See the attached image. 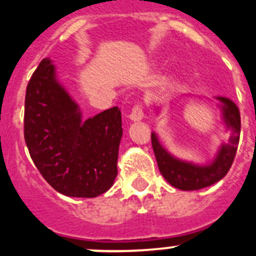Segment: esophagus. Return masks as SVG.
<instances>
[{"mask_svg":"<svg viewBox=\"0 0 256 256\" xmlns=\"http://www.w3.org/2000/svg\"><path fill=\"white\" fill-rule=\"evenodd\" d=\"M144 118V108H142V102H136L134 106L132 108L130 112V119L132 120H141Z\"/></svg>","mask_w":256,"mask_h":256,"instance_id":"1","label":"esophagus"}]
</instances>
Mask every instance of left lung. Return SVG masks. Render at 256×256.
Instances as JSON below:
<instances>
[{
	"label": "left lung",
	"instance_id": "8db88e82",
	"mask_svg": "<svg viewBox=\"0 0 256 256\" xmlns=\"http://www.w3.org/2000/svg\"><path fill=\"white\" fill-rule=\"evenodd\" d=\"M218 100L223 104L222 105L223 119L227 128L230 130V137L228 144H223L220 148L216 159L208 166H196L190 162L174 159L173 156L169 155L162 148L160 142L156 138L155 133H151V144L160 173L176 188L182 191H195V190L209 187L224 177L232 166L240 141L241 118H240L238 108L232 101L224 97H218Z\"/></svg>",
	"mask_w": 256,
	"mask_h": 256
}]
</instances>
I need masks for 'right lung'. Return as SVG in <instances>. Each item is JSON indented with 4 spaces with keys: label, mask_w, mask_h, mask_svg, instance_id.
<instances>
[{
    "label": "right lung",
    "mask_w": 256,
    "mask_h": 256,
    "mask_svg": "<svg viewBox=\"0 0 256 256\" xmlns=\"http://www.w3.org/2000/svg\"><path fill=\"white\" fill-rule=\"evenodd\" d=\"M122 112L118 106L82 122L78 106L58 84L55 66L40 61L26 94L24 138L52 188L72 198H96L118 174Z\"/></svg>",
    "instance_id": "right-lung-1"
}]
</instances>
